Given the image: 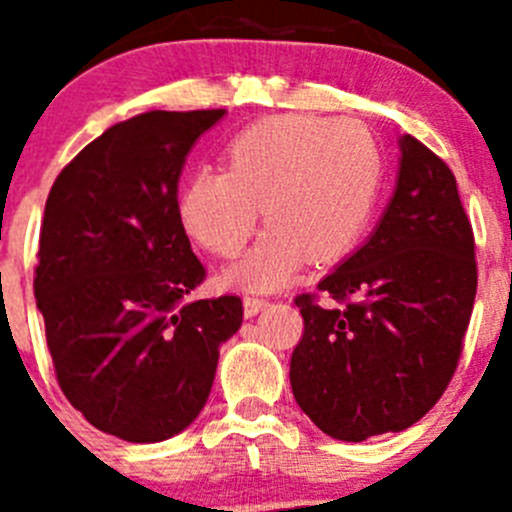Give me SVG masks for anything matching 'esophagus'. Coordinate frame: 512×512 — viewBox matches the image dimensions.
<instances>
[{"label": "esophagus", "instance_id": "obj_1", "mask_svg": "<svg viewBox=\"0 0 512 512\" xmlns=\"http://www.w3.org/2000/svg\"><path fill=\"white\" fill-rule=\"evenodd\" d=\"M269 302L264 297H243V312H246V318H253V315H259Z\"/></svg>", "mask_w": 512, "mask_h": 512}]
</instances>
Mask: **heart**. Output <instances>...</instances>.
Masks as SVG:
<instances>
[{
  "instance_id": "b5f03b06",
  "label": "heart",
  "mask_w": 512,
  "mask_h": 512,
  "mask_svg": "<svg viewBox=\"0 0 512 512\" xmlns=\"http://www.w3.org/2000/svg\"><path fill=\"white\" fill-rule=\"evenodd\" d=\"M228 169L194 171L179 217L194 241L235 256L261 220L271 225L228 271L233 284L274 289L307 259H343L372 225L384 184L377 138L359 120L279 115L241 130L225 148Z\"/></svg>"
}]
</instances>
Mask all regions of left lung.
I'll return each instance as SVG.
<instances>
[{"instance_id": "left-lung-1", "label": "left lung", "mask_w": 512, "mask_h": 512, "mask_svg": "<svg viewBox=\"0 0 512 512\" xmlns=\"http://www.w3.org/2000/svg\"><path fill=\"white\" fill-rule=\"evenodd\" d=\"M297 297L305 333L289 382L302 413L338 441L400 433L441 400L477 295L474 233L451 169L400 138L395 194L369 241Z\"/></svg>"}]
</instances>
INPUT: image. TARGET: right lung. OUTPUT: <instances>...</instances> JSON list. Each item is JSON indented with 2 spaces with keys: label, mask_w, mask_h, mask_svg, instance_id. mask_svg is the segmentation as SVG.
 <instances>
[{
  "label": "right lung",
  "mask_w": 512,
  "mask_h": 512,
  "mask_svg": "<svg viewBox=\"0 0 512 512\" xmlns=\"http://www.w3.org/2000/svg\"><path fill=\"white\" fill-rule=\"evenodd\" d=\"M225 110H151L92 140L53 182L35 300L66 400L130 443L182 433L205 408L241 297L187 302L205 279L179 217L187 153Z\"/></svg>",
  "instance_id": "1"
}]
</instances>
